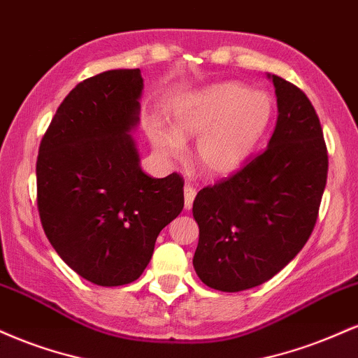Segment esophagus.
Listing matches in <instances>:
<instances>
[{
	"instance_id": "1",
	"label": "esophagus",
	"mask_w": 358,
	"mask_h": 358,
	"mask_svg": "<svg viewBox=\"0 0 358 358\" xmlns=\"http://www.w3.org/2000/svg\"><path fill=\"white\" fill-rule=\"evenodd\" d=\"M183 193H185V208H188V210H190L192 205H193V200H195V196H196L195 187H193V185H185Z\"/></svg>"
}]
</instances>
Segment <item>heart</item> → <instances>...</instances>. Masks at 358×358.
<instances>
[{
    "instance_id": "obj_1",
    "label": "heart",
    "mask_w": 358,
    "mask_h": 358,
    "mask_svg": "<svg viewBox=\"0 0 358 358\" xmlns=\"http://www.w3.org/2000/svg\"><path fill=\"white\" fill-rule=\"evenodd\" d=\"M274 102L268 92L250 90L239 82H219L180 97L171 108L173 133L153 131L163 155L180 158L182 139H199L196 158L208 175L236 173L268 133Z\"/></svg>"
}]
</instances>
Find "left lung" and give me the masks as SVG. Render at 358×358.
Listing matches in <instances>:
<instances>
[{
  "label": "left lung",
  "mask_w": 358,
  "mask_h": 358,
  "mask_svg": "<svg viewBox=\"0 0 358 358\" xmlns=\"http://www.w3.org/2000/svg\"><path fill=\"white\" fill-rule=\"evenodd\" d=\"M278 122L269 145L193 202L200 229L193 268L208 287L237 293L266 282L313 232L327 185L328 151L316 110L278 76Z\"/></svg>",
  "instance_id": "obj_1"
}]
</instances>
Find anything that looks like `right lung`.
<instances>
[{
  "instance_id": "1",
  "label": "right lung",
  "mask_w": 358,
  "mask_h": 358,
  "mask_svg": "<svg viewBox=\"0 0 358 358\" xmlns=\"http://www.w3.org/2000/svg\"><path fill=\"white\" fill-rule=\"evenodd\" d=\"M139 69L77 84L45 131L36 158V205L45 236L79 276L97 286L136 281L158 234L183 210V178L139 168Z\"/></svg>"
}]
</instances>
